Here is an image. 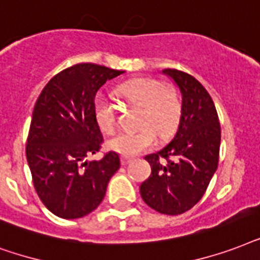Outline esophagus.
I'll return each mask as SVG.
<instances>
[{"mask_svg": "<svg viewBox=\"0 0 260 260\" xmlns=\"http://www.w3.org/2000/svg\"><path fill=\"white\" fill-rule=\"evenodd\" d=\"M120 161H122V166H127V164H130V162L133 161V158L132 157H126V156H123Z\"/></svg>", "mask_w": 260, "mask_h": 260, "instance_id": "34e87169", "label": "esophagus"}]
</instances>
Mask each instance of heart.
I'll list each match as a JSON object with an SVG mask.
<instances>
[{"mask_svg": "<svg viewBox=\"0 0 260 260\" xmlns=\"http://www.w3.org/2000/svg\"><path fill=\"white\" fill-rule=\"evenodd\" d=\"M118 93L140 107L136 132H122L108 140V146L123 156H136L152 148L156 134L167 138L175 132L180 120L182 102L176 90L156 78H134L118 86ZM93 115L103 133L115 128V107L108 99L98 96L93 103Z\"/></svg>", "mask_w": 260, "mask_h": 260, "instance_id": "obj_1", "label": "heart"}]
</instances>
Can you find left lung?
Returning <instances> with one entry per match:
<instances>
[{
	"label": "left lung",
	"mask_w": 260,
	"mask_h": 260,
	"mask_svg": "<svg viewBox=\"0 0 260 260\" xmlns=\"http://www.w3.org/2000/svg\"><path fill=\"white\" fill-rule=\"evenodd\" d=\"M182 93V114L174 140L145 160L152 174L140 187L149 207L178 216L199 202L218 166L221 127L210 94L198 80L164 69Z\"/></svg>",
	"instance_id": "8db88e82"
}]
</instances>
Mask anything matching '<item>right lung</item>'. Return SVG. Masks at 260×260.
<instances>
[{
  "label": "right lung",
  "instance_id": "add662e5",
  "mask_svg": "<svg viewBox=\"0 0 260 260\" xmlns=\"http://www.w3.org/2000/svg\"><path fill=\"white\" fill-rule=\"evenodd\" d=\"M122 70L78 63L54 76L36 100L27 140L32 182L50 212L73 220L102 203L107 184L119 170V154L86 161L100 150L103 136L93 115L96 92Z\"/></svg>",
  "mask_w": 260,
  "mask_h": 260
}]
</instances>
